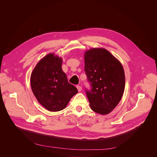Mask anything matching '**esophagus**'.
<instances>
[{
	"instance_id": "esophagus-1",
	"label": "esophagus",
	"mask_w": 157,
	"mask_h": 157,
	"mask_svg": "<svg viewBox=\"0 0 157 157\" xmlns=\"http://www.w3.org/2000/svg\"><path fill=\"white\" fill-rule=\"evenodd\" d=\"M76 88H77V89H78V91H81V90H82V87H81V86L77 85V86H76Z\"/></svg>"
}]
</instances>
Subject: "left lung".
<instances>
[{
    "mask_svg": "<svg viewBox=\"0 0 157 157\" xmlns=\"http://www.w3.org/2000/svg\"><path fill=\"white\" fill-rule=\"evenodd\" d=\"M85 71L91 90H86L92 110L105 115L114 109L123 95L125 74L121 62L102 48L87 50Z\"/></svg>",
    "mask_w": 157,
    "mask_h": 157,
    "instance_id": "obj_1",
    "label": "left lung"
}]
</instances>
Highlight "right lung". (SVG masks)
Masks as SVG:
<instances>
[{
    "label": "right lung",
    "instance_id": "1",
    "mask_svg": "<svg viewBox=\"0 0 157 157\" xmlns=\"http://www.w3.org/2000/svg\"><path fill=\"white\" fill-rule=\"evenodd\" d=\"M62 62V58L49 54L38 62L30 78L31 90L37 100L52 112L65 109L78 93L77 88L68 82Z\"/></svg>",
    "mask_w": 157,
    "mask_h": 157
}]
</instances>
